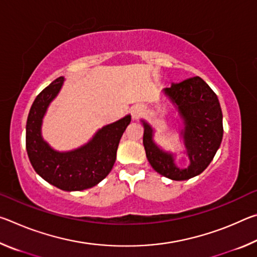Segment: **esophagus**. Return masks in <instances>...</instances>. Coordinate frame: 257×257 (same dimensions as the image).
Instances as JSON below:
<instances>
[{"mask_svg": "<svg viewBox=\"0 0 257 257\" xmlns=\"http://www.w3.org/2000/svg\"><path fill=\"white\" fill-rule=\"evenodd\" d=\"M143 112H144V107L142 105H135L132 108V118L133 120H138L139 116L143 114Z\"/></svg>", "mask_w": 257, "mask_h": 257, "instance_id": "1", "label": "esophagus"}]
</instances>
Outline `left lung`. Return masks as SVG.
<instances>
[{
    "mask_svg": "<svg viewBox=\"0 0 257 257\" xmlns=\"http://www.w3.org/2000/svg\"><path fill=\"white\" fill-rule=\"evenodd\" d=\"M163 95L181 120L179 135L189 164L187 168L178 167L177 154L156 144L154 128L142 119L146 158L160 175L171 180H188L205 170L222 142L223 115L219 98L201 77L173 84L170 88L163 89Z\"/></svg>",
    "mask_w": 257,
    "mask_h": 257,
    "instance_id": "left-lung-1",
    "label": "left lung"
}]
</instances>
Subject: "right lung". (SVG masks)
I'll return each mask as SVG.
<instances>
[{
    "label": "right lung",
    "mask_w": 257,
    "mask_h": 257,
    "mask_svg": "<svg viewBox=\"0 0 257 257\" xmlns=\"http://www.w3.org/2000/svg\"><path fill=\"white\" fill-rule=\"evenodd\" d=\"M63 82L64 77H59L35 98L26 124V150L34 170L49 184L66 191L84 190L96 186L112 170L120 139L132 116L127 114L104 125L86 144L75 150H54L43 138L42 125Z\"/></svg>",
    "instance_id": "1"
}]
</instances>
